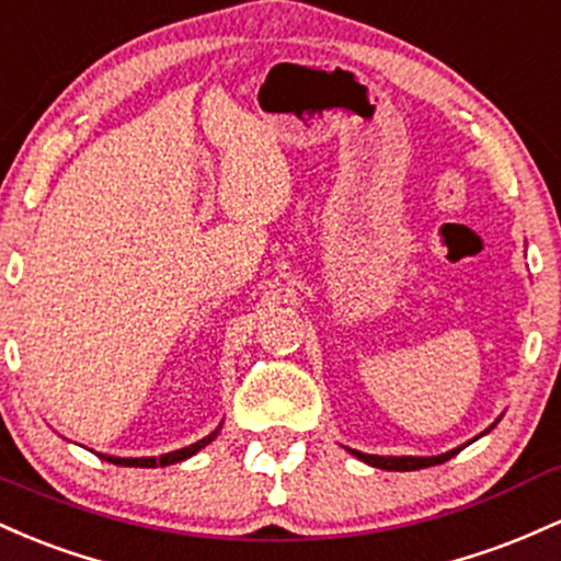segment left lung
Returning <instances> with one entry per match:
<instances>
[{"label": "left lung", "instance_id": "left-lung-1", "mask_svg": "<svg viewBox=\"0 0 561 561\" xmlns=\"http://www.w3.org/2000/svg\"><path fill=\"white\" fill-rule=\"evenodd\" d=\"M499 421H501V416L495 419L493 424H490L488 430H484V432L480 434V437H484V434L493 430V426L499 424ZM480 437H474V439H480ZM474 439H469L467 445L474 443ZM467 445H461V448H467ZM461 448H453V450H448V453H439V456H370V453H360V450H352V448H347V450H350L355 458H360L363 463H368V467L387 469V471H416V469L437 467V463L450 461V458L456 456V453H461Z\"/></svg>", "mask_w": 561, "mask_h": 561}]
</instances>
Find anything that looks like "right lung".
<instances>
[{
	"instance_id": "add662e5",
	"label": "right lung",
	"mask_w": 561,
	"mask_h": 561,
	"mask_svg": "<svg viewBox=\"0 0 561 561\" xmlns=\"http://www.w3.org/2000/svg\"><path fill=\"white\" fill-rule=\"evenodd\" d=\"M219 430H222V424L217 426L211 434H206L204 439H198V443L187 445V448H180V450H172V453H163V456H142V458H122V456H105V453H98L103 461L108 463H116V467H140V469H156V467H169V463H180L185 461V458L196 456L201 448H206V445L211 443L214 437H217Z\"/></svg>"
}]
</instances>
